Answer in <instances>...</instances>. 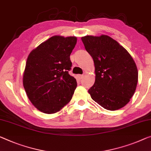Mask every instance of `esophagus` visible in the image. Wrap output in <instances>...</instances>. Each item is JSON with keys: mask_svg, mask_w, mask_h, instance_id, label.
Instances as JSON below:
<instances>
[{"mask_svg": "<svg viewBox=\"0 0 151 151\" xmlns=\"http://www.w3.org/2000/svg\"><path fill=\"white\" fill-rule=\"evenodd\" d=\"M78 77L79 79H80V80H82V79L83 77V75H78Z\"/></svg>", "mask_w": 151, "mask_h": 151, "instance_id": "1", "label": "esophagus"}]
</instances>
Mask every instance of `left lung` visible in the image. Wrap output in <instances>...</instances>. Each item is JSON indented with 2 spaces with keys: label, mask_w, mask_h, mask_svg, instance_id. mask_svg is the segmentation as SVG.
Segmentation results:
<instances>
[{
  "label": "left lung",
  "mask_w": 151,
  "mask_h": 151,
  "mask_svg": "<svg viewBox=\"0 0 151 151\" xmlns=\"http://www.w3.org/2000/svg\"><path fill=\"white\" fill-rule=\"evenodd\" d=\"M82 40L95 67V82L88 90L94 101L110 111L124 107L133 96L138 72L126 48L106 35L86 36Z\"/></svg>",
  "instance_id": "1"
}]
</instances>
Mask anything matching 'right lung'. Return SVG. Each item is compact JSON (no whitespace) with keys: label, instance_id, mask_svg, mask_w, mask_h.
<instances>
[{"label":"right lung","instance_id":"obj_1","mask_svg":"<svg viewBox=\"0 0 151 151\" xmlns=\"http://www.w3.org/2000/svg\"><path fill=\"white\" fill-rule=\"evenodd\" d=\"M77 38L54 36L32 50L27 59L23 84L35 107L47 114L57 113L71 101L77 82L69 74L70 55Z\"/></svg>","mask_w":151,"mask_h":151}]
</instances>
